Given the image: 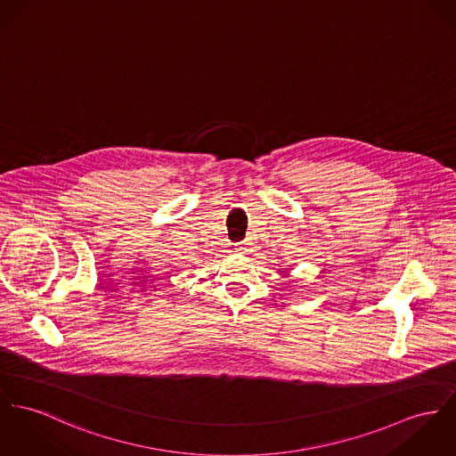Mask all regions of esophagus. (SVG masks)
<instances>
[{
    "label": "esophagus",
    "mask_w": 456,
    "mask_h": 456,
    "mask_svg": "<svg viewBox=\"0 0 456 456\" xmlns=\"http://www.w3.org/2000/svg\"><path fill=\"white\" fill-rule=\"evenodd\" d=\"M249 246H251L249 241H241V243L236 245V249H238L240 253H248V251H249Z\"/></svg>",
    "instance_id": "1"
}]
</instances>
